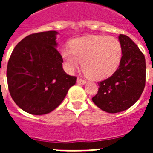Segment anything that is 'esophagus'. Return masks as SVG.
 I'll list each match as a JSON object with an SVG mask.
<instances>
[{
    "mask_svg": "<svg viewBox=\"0 0 153 153\" xmlns=\"http://www.w3.org/2000/svg\"><path fill=\"white\" fill-rule=\"evenodd\" d=\"M77 83H79V84H81V85H84V84H86V81L85 80L82 79H77Z\"/></svg>",
    "mask_w": 153,
    "mask_h": 153,
    "instance_id": "esophagus-1",
    "label": "esophagus"
}]
</instances>
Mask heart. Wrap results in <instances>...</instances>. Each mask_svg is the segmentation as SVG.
Returning a JSON list of instances; mask_svg holds the SVG:
<instances>
[{
    "mask_svg": "<svg viewBox=\"0 0 153 153\" xmlns=\"http://www.w3.org/2000/svg\"><path fill=\"white\" fill-rule=\"evenodd\" d=\"M123 51L118 39L106 35H90L71 41L70 49L61 51L65 66L70 72L83 69L88 76L102 80L111 76L121 62Z\"/></svg>",
    "mask_w": 153,
    "mask_h": 153,
    "instance_id": "b5f03b06",
    "label": "heart"
}]
</instances>
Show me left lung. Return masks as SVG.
I'll use <instances>...</instances> for the list:
<instances>
[{
  "mask_svg": "<svg viewBox=\"0 0 153 153\" xmlns=\"http://www.w3.org/2000/svg\"><path fill=\"white\" fill-rule=\"evenodd\" d=\"M122 56L120 66L107 79L98 83V92L92 98L100 109L117 113L131 107L141 96L146 81L145 57L128 36L120 34Z\"/></svg>",
  "mask_w": 153,
  "mask_h": 153,
  "instance_id": "1",
  "label": "left lung"
}]
</instances>
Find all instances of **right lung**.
<instances>
[{"mask_svg": "<svg viewBox=\"0 0 153 153\" xmlns=\"http://www.w3.org/2000/svg\"><path fill=\"white\" fill-rule=\"evenodd\" d=\"M56 31L25 37L13 50L7 65V82L16 105L32 115L50 113L62 102L77 78L63 70L57 51Z\"/></svg>", "mask_w": 153, "mask_h": 153, "instance_id": "1", "label": "right lung"}]
</instances>
